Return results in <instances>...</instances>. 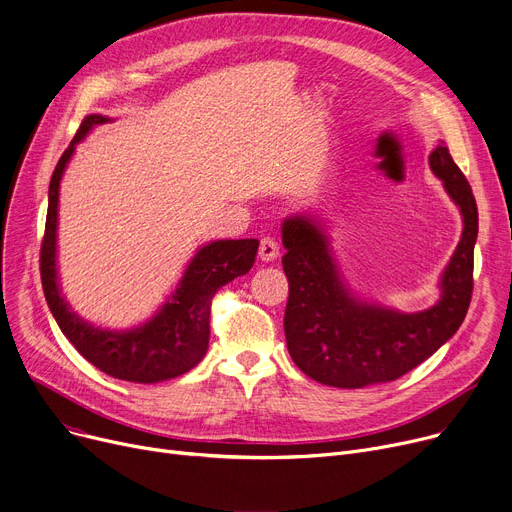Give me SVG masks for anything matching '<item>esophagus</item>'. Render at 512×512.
<instances>
[{
	"label": "esophagus",
	"instance_id": "esophagus-1",
	"mask_svg": "<svg viewBox=\"0 0 512 512\" xmlns=\"http://www.w3.org/2000/svg\"><path fill=\"white\" fill-rule=\"evenodd\" d=\"M280 255V247L271 236H263L259 241V259L261 261H274Z\"/></svg>",
	"mask_w": 512,
	"mask_h": 512
}]
</instances>
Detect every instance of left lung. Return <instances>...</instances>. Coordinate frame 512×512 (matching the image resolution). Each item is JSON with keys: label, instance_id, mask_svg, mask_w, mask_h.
Instances as JSON below:
<instances>
[{"label": "left lung", "instance_id": "left-lung-1", "mask_svg": "<svg viewBox=\"0 0 512 512\" xmlns=\"http://www.w3.org/2000/svg\"><path fill=\"white\" fill-rule=\"evenodd\" d=\"M428 162L459 206L463 232L442 271L440 298L426 311L401 313L360 298L339 274L325 224L309 214L284 220L282 265L290 286L284 333L294 364L313 381L339 389L395 381L461 327L473 292L478 206L447 146Z\"/></svg>", "mask_w": 512, "mask_h": 512}]
</instances>
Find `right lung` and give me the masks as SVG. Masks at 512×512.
<instances>
[{"label":"right lung","mask_w":512,"mask_h":512,"mask_svg":"<svg viewBox=\"0 0 512 512\" xmlns=\"http://www.w3.org/2000/svg\"><path fill=\"white\" fill-rule=\"evenodd\" d=\"M111 121L88 115L72 144L61 154L49 183V210L41 247V280L49 309L72 346L109 377L131 383H160L191 370L210 344V306L214 294L255 263L257 238L214 241L197 249L177 288L156 313L131 329H107L80 317L65 300L57 278L59 183L76 146L94 125Z\"/></svg>","instance_id":"1"}]
</instances>
